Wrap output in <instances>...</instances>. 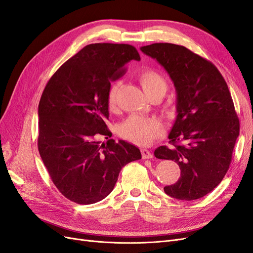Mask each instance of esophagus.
Listing matches in <instances>:
<instances>
[{
    "mask_svg": "<svg viewBox=\"0 0 253 253\" xmlns=\"http://www.w3.org/2000/svg\"><path fill=\"white\" fill-rule=\"evenodd\" d=\"M141 155H142L143 159H151V158H153V154L151 153V151L148 150V149H142L141 150Z\"/></svg>",
    "mask_w": 253,
    "mask_h": 253,
    "instance_id": "1",
    "label": "esophagus"
}]
</instances>
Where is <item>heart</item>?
I'll return each instance as SVG.
<instances>
[{"label":"heart","instance_id":"b5f03b06","mask_svg":"<svg viewBox=\"0 0 253 253\" xmlns=\"http://www.w3.org/2000/svg\"><path fill=\"white\" fill-rule=\"evenodd\" d=\"M138 79L143 90L148 96L154 91L166 90L167 84L164 77L152 68H143L138 75ZM119 83L113 82L108 93V103L112 106L116 102L118 94ZM163 122L155 117H142L131 116L119 126V135L128 141L137 145H149L154 141L157 137L163 134Z\"/></svg>","mask_w":253,"mask_h":253}]
</instances>
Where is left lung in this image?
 Wrapping results in <instances>:
<instances>
[{
	"instance_id": "1",
	"label": "left lung",
	"mask_w": 253,
	"mask_h": 253,
	"mask_svg": "<svg viewBox=\"0 0 253 253\" xmlns=\"http://www.w3.org/2000/svg\"><path fill=\"white\" fill-rule=\"evenodd\" d=\"M140 50L165 68L176 90L177 116L168 136L172 145L154 155L177 163L180 177L164 190L176 200H197L223 180L231 163L240 121L230 91L215 65L185 46L154 43Z\"/></svg>"
}]
</instances>
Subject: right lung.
I'll return each mask as SVG.
<instances>
[{"mask_svg":"<svg viewBox=\"0 0 253 253\" xmlns=\"http://www.w3.org/2000/svg\"><path fill=\"white\" fill-rule=\"evenodd\" d=\"M139 61L128 44L86 45L52 75L40 99L38 148L57 189L80 205L102 201L126 164L141 158L139 149L110 138L108 93L111 81L129 61Z\"/></svg>","mask_w":253,"mask_h":253,"instance_id":"1","label":"right lung"}]
</instances>
